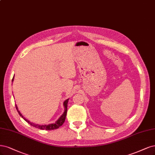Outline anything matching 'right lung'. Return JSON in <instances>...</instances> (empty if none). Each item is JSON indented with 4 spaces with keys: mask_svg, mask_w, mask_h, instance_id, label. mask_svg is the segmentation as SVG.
I'll return each mask as SVG.
<instances>
[{
    "mask_svg": "<svg viewBox=\"0 0 155 155\" xmlns=\"http://www.w3.org/2000/svg\"><path fill=\"white\" fill-rule=\"evenodd\" d=\"M13 79H12V81H13ZM68 99L65 100V102L63 103V105H64V107H65V111H64V113L63 114V115L60 117L59 119H58L55 123L54 124H49V125H39V124H34V123H32V122H31L30 121H29L28 120H27L26 119L24 118V117L22 116V115L21 114L20 112L19 111L17 105H15L16 106V109L17 110V111L18 114L22 117V118L26 121L28 122V123L33 127H36V128H38V129H40V130H56V129H58V127H60L61 126L63 125V124L64 123V122H65V119H66V115H67V104H68Z\"/></svg>",
    "mask_w": 155,
    "mask_h": 155,
    "instance_id": "right-lung-1",
    "label": "right lung"
}]
</instances>
